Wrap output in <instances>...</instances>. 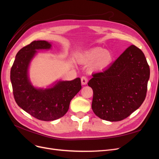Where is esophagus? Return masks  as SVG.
I'll use <instances>...</instances> for the list:
<instances>
[{
  "label": "esophagus",
  "mask_w": 159,
  "mask_h": 159,
  "mask_svg": "<svg viewBox=\"0 0 159 159\" xmlns=\"http://www.w3.org/2000/svg\"><path fill=\"white\" fill-rule=\"evenodd\" d=\"M88 78L85 76H82L81 78V82L82 85H85L88 83Z\"/></svg>",
  "instance_id": "esophagus-1"
}]
</instances>
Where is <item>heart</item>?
<instances>
[{"instance_id":"heart-1","label":"heart","mask_w":159,"mask_h":159,"mask_svg":"<svg viewBox=\"0 0 159 159\" xmlns=\"http://www.w3.org/2000/svg\"><path fill=\"white\" fill-rule=\"evenodd\" d=\"M113 60L111 53L102 48H94L81 54L78 61L83 65H89L91 70H102L109 66Z\"/></svg>"}]
</instances>
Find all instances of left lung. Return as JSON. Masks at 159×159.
<instances>
[{"label": "left lung", "mask_w": 159, "mask_h": 159, "mask_svg": "<svg viewBox=\"0 0 159 159\" xmlns=\"http://www.w3.org/2000/svg\"><path fill=\"white\" fill-rule=\"evenodd\" d=\"M150 68L143 52L134 45L102 72L93 75L91 107L100 119L119 121L137 110L146 98Z\"/></svg>", "instance_id": "left-lung-1"}]
</instances>
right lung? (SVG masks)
Instances as JSON below:
<instances>
[{
  "label": "right lung",
  "mask_w": 159,
  "mask_h": 159,
  "mask_svg": "<svg viewBox=\"0 0 159 159\" xmlns=\"http://www.w3.org/2000/svg\"><path fill=\"white\" fill-rule=\"evenodd\" d=\"M45 40L33 41L18 51L11 70L13 95L17 105L39 120L54 121L67 113L71 100L81 89V80L58 81L48 88H36L28 77V68L38 50H50Z\"/></svg>",
  "instance_id": "obj_1"
}]
</instances>
